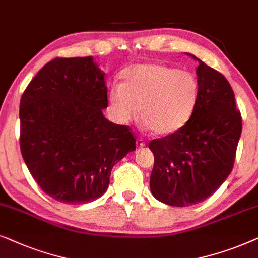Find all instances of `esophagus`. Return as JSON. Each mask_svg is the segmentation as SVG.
<instances>
[{
  "instance_id": "1",
  "label": "esophagus",
  "mask_w": 258,
  "mask_h": 258,
  "mask_svg": "<svg viewBox=\"0 0 258 258\" xmlns=\"http://www.w3.org/2000/svg\"><path fill=\"white\" fill-rule=\"evenodd\" d=\"M136 144H137V147H138V149H140V147H144V146H145V142H144V140H143L142 138H138V139H137Z\"/></svg>"
}]
</instances>
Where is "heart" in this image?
Segmentation results:
<instances>
[{"mask_svg":"<svg viewBox=\"0 0 258 258\" xmlns=\"http://www.w3.org/2000/svg\"><path fill=\"white\" fill-rule=\"evenodd\" d=\"M199 98L191 72L161 63H139L122 73V84L109 89L108 106L116 122H131L138 114L158 136L180 131L194 115Z\"/></svg>","mask_w":258,"mask_h":258,"instance_id":"heart-1","label":"heart"}]
</instances>
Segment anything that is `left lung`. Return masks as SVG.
Segmentation results:
<instances>
[{"mask_svg":"<svg viewBox=\"0 0 258 258\" xmlns=\"http://www.w3.org/2000/svg\"><path fill=\"white\" fill-rule=\"evenodd\" d=\"M198 61L199 98L194 115L180 131L150 143L154 198L172 207L198 204L218 190L233 167L242 133L241 112L229 81Z\"/></svg>","mask_w":258,"mask_h":258,"instance_id":"obj_1","label":"left lung"}]
</instances>
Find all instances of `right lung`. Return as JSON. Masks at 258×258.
Segmentation results:
<instances>
[{
    "instance_id": "obj_1",
    "label": "right lung",
    "mask_w": 258,
    "mask_h": 258,
    "mask_svg": "<svg viewBox=\"0 0 258 258\" xmlns=\"http://www.w3.org/2000/svg\"><path fill=\"white\" fill-rule=\"evenodd\" d=\"M105 73L93 56L54 59L41 68L20 102V147L39 186L66 204L107 191L113 166L136 150L128 127L105 118Z\"/></svg>"
}]
</instances>
